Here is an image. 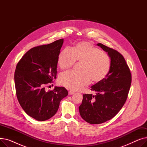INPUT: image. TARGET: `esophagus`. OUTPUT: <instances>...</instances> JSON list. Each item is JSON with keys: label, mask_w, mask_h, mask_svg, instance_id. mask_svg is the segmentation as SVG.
Instances as JSON below:
<instances>
[{"label": "esophagus", "mask_w": 147, "mask_h": 147, "mask_svg": "<svg viewBox=\"0 0 147 147\" xmlns=\"http://www.w3.org/2000/svg\"><path fill=\"white\" fill-rule=\"evenodd\" d=\"M74 93H75V92H74V91H73V90H69V91L68 92V94H69V95H71L74 94Z\"/></svg>", "instance_id": "1"}]
</instances>
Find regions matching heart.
Here are the masks:
<instances>
[{"label":"heart","instance_id":"obj_1","mask_svg":"<svg viewBox=\"0 0 147 147\" xmlns=\"http://www.w3.org/2000/svg\"><path fill=\"white\" fill-rule=\"evenodd\" d=\"M76 61L81 63L80 72L67 71L59 78L61 85L73 90H80L88 85L90 79L94 82L103 80L110 69L109 56L88 42H80L71 50L64 49L60 52L58 64L61 69L71 68Z\"/></svg>","mask_w":147,"mask_h":147}]
</instances>
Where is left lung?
I'll use <instances>...</instances> for the list:
<instances>
[{
  "instance_id": "left-lung-1",
  "label": "left lung",
  "mask_w": 147,
  "mask_h": 147,
  "mask_svg": "<svg viewBox=\"0 0 147 147\" xmlns=\"http://www.w3.org/2000/svg\"><path fill=\"white\" fill-rule=\"evenodd\" d=\"M111 59L109 74L91 86L96 95L83 94L79 107L82 118L90 124H101L113 118L124 105L132 82V76L121 54L102 43H98Z\"/></svg>"
}]
</instances>
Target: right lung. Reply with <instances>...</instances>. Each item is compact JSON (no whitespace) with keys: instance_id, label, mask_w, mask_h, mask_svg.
I'll list each match as a JSON object with an SVG mask.
<instances>
[{"instance_id":"obj_1","label":"right lung","mask_w":147,"mask_h":147,"mask_svg":"<svg viewBox=\"0 0 147 147\" xmlns=\"http://www.w3.org/2000/svg\"><path fill=\"white\" fill-rule=\"evenodd\" d=\"M63 38L33 48L18 63L14 74L17 96L22 109L38 121L49 119L57 112L60 101L68 95L64 87L46 92L45 86L57 78L58 58Z\"/></svg>"}]
</instances>
